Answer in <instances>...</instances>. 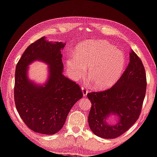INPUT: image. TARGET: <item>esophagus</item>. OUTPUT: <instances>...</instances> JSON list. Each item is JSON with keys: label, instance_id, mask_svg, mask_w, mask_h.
<instances>
[{"label": "esophagus", "instance_id": "1", "mask_svg": "<svg viewBox=\"0 0 157 157\" xmlns=\"http://www.w3.org/2000/svg\"><path fill=\"white\" fill-rule=\"evenodd\" d=\"M82 94H83V96H86L87 95V93H88V89L86 87V86H82Z\"/></svg>", "mask_w": 157, "mask_h": 157}]
</instances>
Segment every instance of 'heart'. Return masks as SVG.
<instances>
[{
    "instance_id": "obj_1",
    "label": "heart",
    "mask_w": 157,
    "mask_h": 157,
    "mask_svg": "<svg viewBox=\"0 0 157 157\" xmlns=\"http://www.w3.org/2000/svg\"><path fill=\"white\" fill-rule=\"evenodd\" d=\"M74 78L82 77L88 68V76L96 88L114 85L124 73L126 59L123 52L106 41L87 42L77 47L75 56L66 61Z\"/></svg>"
}]
</instances>
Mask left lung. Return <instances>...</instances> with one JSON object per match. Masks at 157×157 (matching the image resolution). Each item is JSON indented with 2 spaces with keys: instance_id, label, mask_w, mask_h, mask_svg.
Listing matches in <instances>:
<instances>
[{
  "instance_id": "obj_1",
  "label": "left lung",
  "mask_w": 157,
  "mask_h": 157,
  "mask_svg": "<svg viewBox=\"0 0 157 157\" xmlns=\"http://www.w3.org/2000/svg\"><path fill=\"white\" fill-rule=\"evenodd\" d=\"M146 87L145 68L136 52L131 50L127 68L115 84L106 90L87 94L91 102L88 121L92 132L106 139L117 138L125 133L139 118ZM110 113L120 117L114 125L106 122Z\"/></svg>"
}]
</instances>
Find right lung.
I'll use <instances>...</instances> for the list:
<instances>
[{
  "label": "right lung",
  "mask_w": 157,
  "mask_h": 157,
  "mask_svg": "<svg viewBox=\"0 0 157 157\" xmlns=\"http://www.w3.org/2000/svg\"><path fill=\"white\" fill-rule=\"evenodd\" d=\"M64 46L62 43H49L43 37L27 47L17 64L16 108L25 124L36 133L52 135L58 132L72 107L83 96L79 84L63 74L61 50ZM36 60L50 66V78L44 86H36L26 76L27 66Z\"/></svg>",
  "instance_id": "add662e5"
}]
</instances>
